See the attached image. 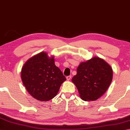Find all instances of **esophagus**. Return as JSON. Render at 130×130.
<instances>
[{
	"mask_svg": "<svg viewBox=\"0 0 130 130\" xmlns=\"http://www.w3.org/2000/svg\"><path fill=\"white\" fill-rule=\"evenodd\" d=\"M66 78H67V80H70V79H71V76H67L66 77Z\"/></svg>",
	"mask_w": 130,
	"mask_h": 130,
	"instance_id": "1",
	"label": "esophagus"
}]
</instances>
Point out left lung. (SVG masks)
Wrapping results in <instances>:
<instances>
[{
  "mask_svg": "<svg viewBox=\"0 0 130 130\" xmlns=\"http://www.w3.org/2000/svg\"><path fill=\"white\" fill-rule=\"evenodd\" d=\"M113 71L103 59L95 56L77 68V73L72 78L79 96L85 101H94L101 97L112 80Z\"/></svg>",
  "mask_w": 130,
  "mask_h": 130,
  "instance_id": "1",
  "label": "left lung"
}]
</instances>
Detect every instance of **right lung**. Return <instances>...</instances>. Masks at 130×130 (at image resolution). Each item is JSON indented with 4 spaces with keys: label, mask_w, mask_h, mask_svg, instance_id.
Segmentation results:
<instances>
[{
    "label": "right lung",
    "mask_w": 130,
    "mask_h": 130,
    "mask_svg": "<svg viewBox=\"0 0 130 130\" xmlns=\"http://www.w3.org/2000/svg\"><path fill=\"white\" fill-rule=\"evenodd\" d=\"M21 79L27 91L38 101L45 102L56 96L66 80L55 64L54 56L41 52L27 60L22 68Z\"/></svg>",
    "instance_id": "add662e5"
}]
</instances>
